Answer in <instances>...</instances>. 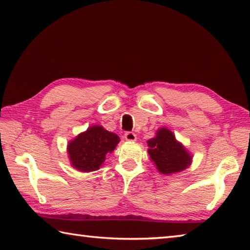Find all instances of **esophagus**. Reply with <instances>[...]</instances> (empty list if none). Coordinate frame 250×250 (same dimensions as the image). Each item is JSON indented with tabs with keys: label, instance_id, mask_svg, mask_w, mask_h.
Instances as JSON below:
<instances>
[{
	"label": "esophagus",
	"instance_id": "34e87169",
	"mask_svg": "<svg viewBox=\"0 0 250 250\" xmlns=\"http://www.w3.org/2000/svg\"><path fill=\"white\" fill-rule=\"evenodd\" d=\"M125 140L129 142H134L136 141V135L133 132H125Z\"/></svg>",
	"mask_w": 250,
	"mask_h": 250
}]
</instances>
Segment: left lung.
Returning <instances> with one entry per match:
<instances>
[{
    "label": "left lung",
    "mask_w": 250,
    "mask_h": 250,
    "mask_svg": "<svg viewBox=\"0 0 250 250\" xmlns=\"http://www.w3.org/2000/svg\"><path fill=\"white\" fill-rule=\"evenodd\" d=\"M147 143L149 147L148 153L162 174L169 175L184 171L191 162V156L167 129H160L157 136Z\"/></svg>",
    "instance_id": "8db88e82"
}]
</instances>
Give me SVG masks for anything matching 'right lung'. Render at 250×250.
<instances>
[{
    "instance_id": "1",
    "label": "right lung",
    "mask_w": 250,
    "mask_h": 250,
    "mask_svg": "<svg viewBox=\"0 0 250 250\" xmlns=\"http://www.w3.org/2000/svg\"><path fill=\"white\" fill-rule=\"evenodd\" d=\"M118 143V135L100 125H93L68 144V157L78 171H97L104 163L106 155L113 151Z\"/></svg>"
}]
</instances>
